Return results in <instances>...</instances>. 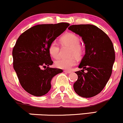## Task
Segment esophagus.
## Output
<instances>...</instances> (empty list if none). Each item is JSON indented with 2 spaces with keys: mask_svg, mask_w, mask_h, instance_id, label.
Wrapping results in <instances>:
<instances>
[{
  "mask_svg": "<svg viewBox=\"0 0 123 123\" xmlns=\"http://www.w3.org/2000/svg\"><path fill=\"white\" fill-rule=\"evenodd\" d=\"M64 72L67 73H72V71H71V70H64Z\"/></svg>",
  "mask_w": 123,
  "mask_h": 123,
  "instance_id": "esophagus-1",
  "label": "esophagus"
}]
</instances>
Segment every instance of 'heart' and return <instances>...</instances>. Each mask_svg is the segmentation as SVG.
<instances>
[{
	"mask_svg": "<svg viewBox=\"0 0 123 123\" xmlns=\"http://www.w3.org/2000/svg\"><path fill=\"white\" fill-rule=\"evenodd\" d=\"M61 42L63 44H68L70 46V55L72 57L68 58H61L55 61V65L58 68L69 70L76 65L77 61L75 57L79 58L81 57L83 53V47L80 44V38L74 33H70L64 35L61 39ZM49 52L54 58L57 59L60 57V47L55 41H53L50 43L49 47Z\"/></svg>",
	"mask_w": 123,
	"mask_h": 123,
	"instance_id": "1",
	"label": "heart"
}]
</instances>
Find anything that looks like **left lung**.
I'll return each instance as SVG.
<instances>
[{
  "label": "left lung",
  "mask_w": 123,
  "mask_h": 123,
  "mask_svg": "<svg viewBox=\"0 0 123 123\" xmlns=\"http://www.w3.org/2000/svg\"><path fill=\"white\" fill-rule=\"evenodd\" d=\"M68 29L81 37L85 44V54L78 66L82 69L75 72L78 79L73 88L83 98L94 97L111 77L115 61L113 45L108 35L95 25H73Z\"/></svg>",
  "instance_id": "8db88e82"
}]
</instances>
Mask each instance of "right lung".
I'll use <instances>...</instances> for the list:
<instances>
[{
  "mask_svg": "<svg viewBox=\"0 0 123 123\" xmlns=\"http://www.w3.org/2000/svg\"><path fill=\"white\" fill-rule=\"evenodd\" d=\"M69 26L66 22L35 25L18 38L12 53L13 68L22 88L31 95L47 94L53 77L63 72L49 67L53 62L49 47Z\"/></svg>",
  "mask_w": 123,
  "mask_h": 123,
  "instance_id": "obj_1",
  "label": "right lung"
}]
</instances>
